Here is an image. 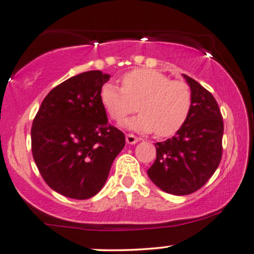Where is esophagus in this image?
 I'll return each mask as SVG.
<instances>
[{"instance_id": "obj_1", "label": "esophagus", "mask_w": 254, "mask_h": 254, "mask_svg": "<svg viewBox=\"0 0 254 254\" xmlns=\"http://www.w3.org/2000/svg\"><path fill=\"white\" fill-rule=\"evenodd\" d=\"M138 141H139V138L133 135V133H127V142L129 144H135Z\"/></svg>"}]
</instances>
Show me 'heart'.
<instances>
[{"label":"heart","mask_w":254,"mask_h":254,"mask_svg":"<svg viewBox=\"0 0 254 254\" xmlns=\"http://www.w3.org/2000/svg\"><path fill=\"white\" fill-rule=\"evenodd\" d=\"M100 103L116 123L137 110L139 115L129 119L125 127L139 132H153L157 137H171L186 124L191 115L193 95L188 83L172 80L155 69H133L122 77V88L105 83L100 89Z\"/></svg>","instance_id":"1"}]
</instances>
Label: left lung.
<instances>
[{
	"label": "left lung",
	"instance_id": "8db88e82",
	"mask_svg": "<svg viewBox=\"0 0 254 254\" xmlns=\"http://www.w3.org/2000/svg\"><path fill=\"white\" fill-rule=\"evenodd\" d=\"M193 105L186 124L172 138L156 142V160L148 176L167 193L184 196L199 190L222 159L223 119L209 90L188 75Z\"/></svg>",
	"mask_w": 254,
	"mask_h": 254
}]
</instances>
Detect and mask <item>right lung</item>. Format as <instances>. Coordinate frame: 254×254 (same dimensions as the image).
Returning a JSON list of instances; mask_svg holds the SVG:
<instances>
[{
  "instance_id": "obj_1",
  "label": "right lung",
  "mask_w": 254,
  "mask_h": 254,
  "mask_svg": "<svg viewBox=\"0 0 254 254\" xmlns=\"http://www.w3.org/2000/svg\"><path fill=\"white\" fill-rule=\"evenodd\" d=\"M109 78L100 70L68 78L50 90L33 119L34 162L44 182L65 197L95 196L125 145L124 133L109 124L100 103Z\"/></svg>"
}]
</instances>
